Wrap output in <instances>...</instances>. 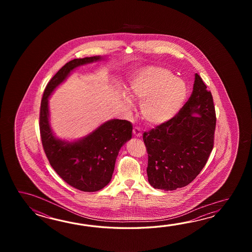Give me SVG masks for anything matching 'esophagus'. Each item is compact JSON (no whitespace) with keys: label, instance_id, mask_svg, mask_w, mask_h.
I'll use <instances>...</instances> for the list:
<instances>
[{"label":"esophagus","instance_id":"34e87169","mask_svg":"<svg viewBox=\"0 0 252 252\" xmlns=\"http://www.w3.org/2000/svg\"><path fill=\"white\" fill-rule=\"evenodd\" d=\"M133 134L135 137H137V138H140L141 137V131H140V128H138V127H135L133 128Z\"/></svg>","mask_w":252,"mask_h":252}]
</instances>
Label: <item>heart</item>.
I'll return each mask as SVG.
<instances>
[{
    "label": "heart",
    "mask_w": 252,
    "mask_h": 252,
    "mask_svg": "<svg viewBox=\"0 0 252 252\" xmlns=\"http://www.w3.org/2000/svg\"><path fill=\"white\" fill-rule=\"evenodd\" d=\"M128 94L140 102V113L150 125H161L174 118L187 97V86L169 70L151 65L131 77ZM124 101L129 103L128 98Z\"/></svg>",
    "instance_id": "b5f03b06"
}]
</instances>
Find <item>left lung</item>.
Here are the masks:
<instances>
[{"mask_svg":"<svg viewBox=\"0 0 252 252\" xmlns=\"http://www.w3.org/2000/svg\"><path fill=\"white\" fill-rule=\"evenodd\" d=\"M215 125L212 94L195 74L193 93L179 113L143 133L150 186L172 191L192 182L213 150Z\"/></svg>","mask_w":252,"mask_h":252,"instance_id":"8db88e82","label":"left lung"}]
</instances>
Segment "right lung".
Instances as JSON below:
<instances>
[{
    "label": "right lung",
    "instance_id": "right-lung-1",
    "mask_svg": "<svg viewBox=\"0 0 252 252\" xmlns=\"http://www.w3.org/2000/svg\"><path fill=\"white\" fill-rule=\"evenodd\" d=\"M102 59L95 56L73 59L64 64L48 82L40 105L39 130L48 161L64 182L84 192H96L111 181L119 151L131 139L132 125L113 119L78 140L58 139L49 124L48 97L75 67Z\"/></svg>",
    "mask_w": 252,
    "mask_h": 252
}]
</instances>
